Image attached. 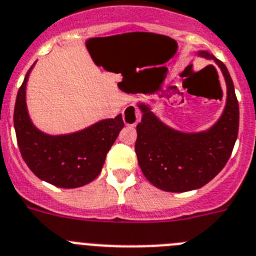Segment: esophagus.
I'll use <instances>...</instances> for the list:
<instances>
[{
  "mask_svg": "<svg viewBox=\"0 0 256 256\" xmlns=\"http://www.w3.org/2000/svg\"><path fill=\"white\" fill-rule=\"evenodd\" d=\"M123 120L126 126H137V123L141 120V114H140L138 108L136 106H133V104L126 106L123 110Z\"/></svg>",
  "mask_w": 256,
  "mask_h": 256,
  "instance_id": "obj_1",
  "label": "esophagus"
}]
</instances>
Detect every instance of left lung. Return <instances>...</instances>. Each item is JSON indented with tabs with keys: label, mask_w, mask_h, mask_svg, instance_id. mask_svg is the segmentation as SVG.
I'll use <instances>...</instances> for the list:
<instances>
[{
	"label": "left lung",
	"mask_w": 256,
	"mask_h": 256,
	"mask_svg": "<svg viewBox=\"0 0 256 256\" xmlns=\"http://www.w3.org/2000/svg\"><path fill=\"white\" fill-rule=\"evenodd\" d=\"M196 56L215 60L226 78V108L211 128L180 132L166 126L149 104H138L142 119L137 124L134 150L140 168L154 186L164 192L182 193L210 182L226 164L237 140L240 108L228 68L206 50Z\"/></svg>",
	"instance_id": "obj_1"
}]
</instances>
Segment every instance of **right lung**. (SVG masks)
Here are the masks:
<instances>
[{"label": "right lung", "mask_w": 256, "mask_h": 256, "mask_svg": "<svg viewBox=\"0 0 256 256\" xmlns=\"http://www.w3.org/2000/svg\"><path fill=\"white\" fill-rule=\"evenodd\" d=\"M34 66L19 88L14 108V128L22 156L42 181L66 189L84 186L101 174L107 152L123 130L122 114L68 134L52 136L41 132L32 123L26 104L28 76Z\"/></svg>", "instance_id": "1"}]
</instances>
